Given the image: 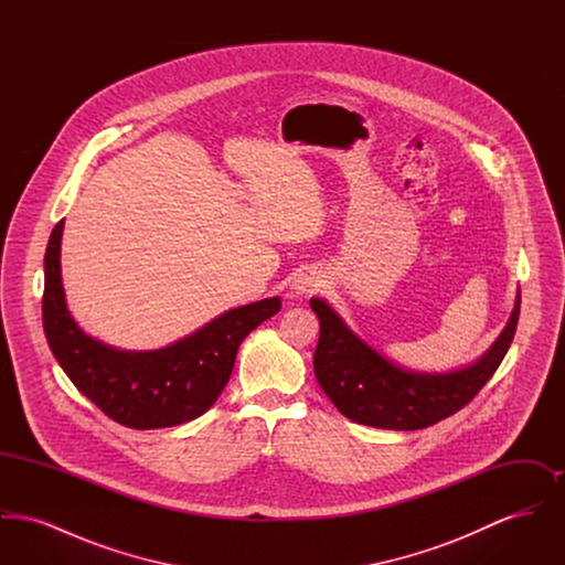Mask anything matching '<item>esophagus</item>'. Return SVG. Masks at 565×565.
Returning a JSON list of instances; mask_svg holds the SVG:
<instances>
[{"label": "esophagus", "instance_id": "1", "mask_svg": "<svg viewBox=\"0 0 565 565\" xmlns=\"http://www.w3.org/2000/svg\"><path fill=\"white\" fill-rule=\"evenodd\" d=\"M320 288V279L318 277H313V275H307V273H302V275H298L295 279V284H292V290H295L296 295H311V292H316Z\"/></svg>", "mask_w": 565, "mask_h": 565}]
</instances>
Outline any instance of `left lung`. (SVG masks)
Here are the masks:
<instances>
[{"instance_id":"1","label":"left lung","mask_w":565,"mask_h":565,"mask_svg":"<svg viewBox=\"0 0 565 565\" xmlns=\"http://www.w3.org/2000/svg\"><path fill=\"white\" fill-rule=\"evenodd\" d=\"M309 305L320 320L313 371L323 394L355 424L422 430L463 408L498 371L516 330L521 295L491 350L451 373L404 371L360 341L322 298H311Z\"/></svg>"}]
</instances>
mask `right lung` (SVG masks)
<instances>
[{"mask_svg": "<svg viewBox=\"0 0 565 565\" xmlns=\"http://www.w3.org/2000/svg\"><path fill=\"white\" fill-rule=\"evenodd\" d=\"M56 224L44 256L42 322L58 366L109 419L134 430L186 424L203 415L233 373L243 339L281 309L279 296L231 309L186 339L154 351H125L84 334L67 311Z\"/></svg>", "mask_w": 565, "mask_h": 565, "instance_id": "right-lung-1", "label": "right lung"}]
</instances>
